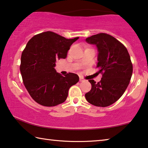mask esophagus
<instances>
[{
	"label": "esophagus",
	"instance_id": "obj_1",
	"mask_svg": "<svg viewBox=\"0 0 148 148\" xmlns=\"http://www.w3.org/2000/svg\"><path fill=\"white\" fill-rule=\"evenodd\" d=\"M85 79H84L82 77H79V82H84Z\"/></svg>",
	"mask_w": 148,
	"mask_h": 148
}]
</instances>
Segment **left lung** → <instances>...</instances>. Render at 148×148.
<instances>
[{
  "label": "left lung",
  "mask_w": 148,
  "mask_h": 148,
  "mask_svg": "<svg viewBox=\"0 0 148 148\" xmlns=\"http://www.w3.org/2000/svg\"><path fill=\"white\" fill-rule=\"evenodd\" d=\"M86 41L97 47V68L102 77L98 83L89 80L91 89L85 97L94 106H108L122 96L129 86L132 74L131 57L124 45L110 34L92 35Z\"/></svg>",
  "instance_id": "left-lung-1"
}]
</instances>
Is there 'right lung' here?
<instances>
[{
	"mask_svg": "<svg viewBox=\"0 0 148 148\" xmlns=\"http://www.w3.org/2000/svg\"><path fill=\"white\" fill-rule=\"evenodd\" d=\"M79 37L66 39L51 31L34 36L22 52L21 71L25 87L37 103L55 106L64 102L69 90L79 81L74 73L61 76L55 69L56 61L65 59Z\"/></svg>",
	"mask_w": 148,
	"mask_h": 148,
	"instance_id": "right-lung-1",
	"label": "right lung"
}]
</instances>
